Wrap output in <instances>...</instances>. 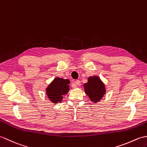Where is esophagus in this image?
Here are the masks:
<instances>
[{
	"mask_svg": "<svg viewBox=\"0 0 147 147\" xmlns=\"http://www.w3.org/2000/svg\"><path fill=\"white\" fill-rule=\"evenodd\" d=\"M80 85H81L80 81L79 80H77L76 81V82H75V84H74V85L72 86V87H73V88H76L77 86H80Z\"/></svg>",
	"mask_w": 147,
	"mask_h": 147,
	"instance_id": "1",
	"label": "esophagus"
}]
</instances>
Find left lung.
<instances>
[{
  "mask_svg": "<svg viewBox=\"0 0 147 147\" xmlns=\"http://www.w3.org/2000/svg\"><path fill=\"white\" fill-rule=\"evenodd\" d=\"M84 87L86 95L94 103L99 102L106 92L105 84L97 76L88 78L87 82L84 84Z\"/></svg>",
  "mask_w": 147,
  "mask_h": 147,
  "instance_id": "8db88e82",
  "label": "left lung"
}]
</instances>
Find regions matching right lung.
<instances>
[{"mask_svg": "<svg viewBox=\"0 0 147 147\" xmlns=\"http://www.w3.org/2000/svg\"><path fill=\"white\" fill-rule=\"evenodd\" d=\"M70 80L63 78L56 77L46 88L48 98L51 102L57 104L61 102L63 96L70 90Z\"/></svg>", "mask_w": 147, "mask_h": 147, "instance_id": "obj_1", "label": "right lung"}]
</instances>
